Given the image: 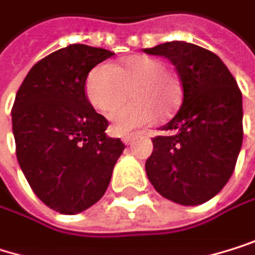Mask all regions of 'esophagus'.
Returning <instances> with one entry per match:
<instances>
[{
    "label": "esophagus",
    "mask_w": 255,
    "mask_h": 255,
    "mask_svg": "<svg viewBox=\"0 0 255 255\" xmlns=\"http://www.w3.org/2000/svg\"><path fill=\"white\" fill-rule=\"evenodd\" d=\"M136 137H137V136H136L134 133H133V134H124V136H122V142H124L125 145H130Z\"/></svg>",
    "instance_id": "esophagus-1"
}]
</instances>
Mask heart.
Listing matches in <instances>:
<instances>
[{"label": "heart", "instance_id": "b5f03b06", "mask_svg": "<svg viewBox=\"0 0 255 255\" xmlns=\"http://www.w3.org/2000/svg\"><path fill=\"white\" fill-rule=\"evenodd\" d=\"M132 90L135 101L115 109L110 115L115 133L125 134L154 121L158 113L169 116L181 98L178 80L166 72V65L149 56H133L121 66L103 63L90 71L86 80L89 103L100 113H109Z\"/></svg>", "mask_w": 255, "mask_h": 255}]
</instances>
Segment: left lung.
I'll list each match as a JSON object with an SVG mask.
<instances>
[{
	"label": "left lung",
	"instance_id": "1",
	"mask_svg": "<svg viewBox=\"0 0 255 255\" xmlns=\"http://www.w3.org/2000/svg\"><path fill=\"white\" fill-rule=\"evenodd\" d=\"M143 51L169 59L183 84L180 110L152 139L148 180L177 204H203L222 190L238 161L242 94L224 62L206 48L174 40Z\"/></svg>",
	"mask_w": 255,
	"mask_h": 255
}]
</instances>
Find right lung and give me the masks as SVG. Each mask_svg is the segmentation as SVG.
Returning <instances> with one entry per match:
<instances>
[{"label": "right lung", "instance_id": "obj_1", "mask_svg": "<svg viewBox=\"0 0 255 255\" xmlns=\"http://www.w3.org/2000/svg\"><path fill=\"white\" fill-rule=\"evenodd\" d=\"M113 52L81 43L37 62L17 90L11 127L17 163L43 204L81 213L106 193L125 145L86 97V78Z\"/></svg>", "mask_w": 255, "mask_h": 255}]
</instances>
